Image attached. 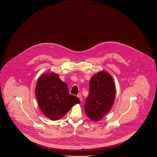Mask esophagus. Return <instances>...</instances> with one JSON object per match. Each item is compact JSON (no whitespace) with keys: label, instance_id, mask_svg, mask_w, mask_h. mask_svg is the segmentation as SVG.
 Wrapping results in <instances>:
<instances>
[{"label":"esophagus","instance_id":"obj_1","mask_svg":"<svg viewBox=\"0 0 157 157\" xmlns=\"http://www.w3.org/2000/svg\"><path fill=\"white\" fill-rule=\"evenodd\" d=\"M77 97L80 99V100H81V101H82V98L81 96V95H78Z\"/></svg>","mask_w":157,"mask_h":157}]
</instances>
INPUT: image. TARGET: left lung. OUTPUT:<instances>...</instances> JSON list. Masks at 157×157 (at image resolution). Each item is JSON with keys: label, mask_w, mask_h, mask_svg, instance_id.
<instances>
[{"label": "left lung", "mask_w": 157, "mask_h": 157, "mask_svg": "<svg viewBox=\"0 0 157 157\" xmlns=\"http://www.w3.org/2000/svg\"><path fill=\"white\" fill-rule=\"evenodd\" d=\"M89 94L86 99L85 110L92 120H100L113 105L116 89L110 75L100 72L94 75L89 82Z\"/></svg>", "instance_id": "1"}]
</instances>
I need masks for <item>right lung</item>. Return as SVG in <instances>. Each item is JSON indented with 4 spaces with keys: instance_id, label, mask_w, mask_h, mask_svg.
Masks as SVG:
<instances>
[{
    "instance_id": "1",
    "label": "right lung",
    "mask_w": 157,
    "mask_h": 157,
    "mask_svg": "<svg viewBox=\"0 0 157 157\" xmlns=\"http://www.w3.org/2000/svg\"><path fill=\"white\" fill-rule=\"evenodd\" d=\"M35 95L40 109L52 120L63 117L76 104L80 103L77 97L69 93L67 83L57 74H45L38 79Z\"/></svg>"
}]
</instances>
